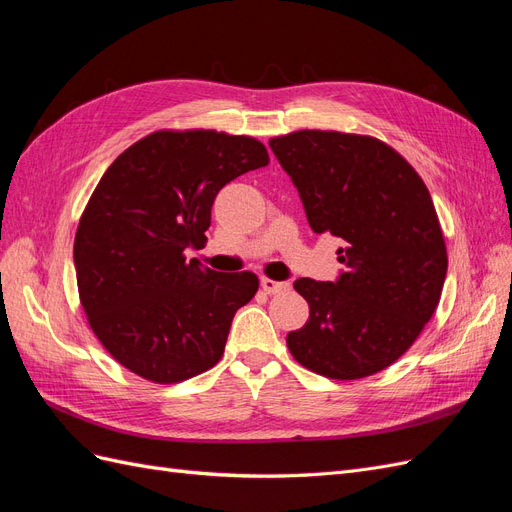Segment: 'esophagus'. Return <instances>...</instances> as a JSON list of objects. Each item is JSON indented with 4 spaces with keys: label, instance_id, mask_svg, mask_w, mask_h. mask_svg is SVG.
I'll return each instance as SVG.
<instances>
[{
    "label": "esophagus",
    "instance_id": "34e87169",
    "mask_svg": "<svg viewBox=\"0 0 512 512\" xmlns=\"http://www.w3.org/2000/svg\"><path fill=\"white\" fill-rule=\"evenodd\" d=\"M260 286L267 294H280V292L290 290V282H275V280H269V277H262Z\"/></svg>",
    "mask_w": 512,
    "mask_h": 512
}]
</instances>
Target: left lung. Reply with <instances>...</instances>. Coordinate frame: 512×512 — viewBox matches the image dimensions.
Listing matches in <instances>:
<instances>
[{
	"mask_svg": "<svg viewBox=\"0 0 512 512\" xmlns=\"http://www.w3.org/2000/svg\"><path fill=\"white\" fill-rule=\"evenodd\" d=\"M269 147L312 230L344 241L335 282H294L309 320L286 344L320 376L376 374L421 335L446 280V245L427 185L371 136L301 130L271 138Z\"/></svg>",
	"mask_w": 512,
	"mask_h": 512,
	"instance_id": "1",
	"label": "left lung"
}]
</instances>
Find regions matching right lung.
<instances>
[{"instance_id":"right-lung-1","label":"right lung","mask_w":512,"mask_h":512,"mask_svg":"<svg viewBox=\"0 0 512 512\" xmlns=\"http://www.w3.org/2000/svg\"><path fill=\"white\" fill-rule=\"evenodd\" d=\"M267 164L250 136L162 130L106 168L76 228V284L89 327L136 376L173 384L222 359L258 277L207 269L185 252L205 243L224 185Z\"/></svg>"}]
</instances>
